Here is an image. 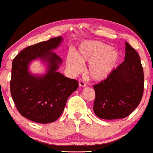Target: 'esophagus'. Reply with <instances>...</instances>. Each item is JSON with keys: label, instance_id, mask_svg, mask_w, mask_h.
<instances>
[{"label": "esophagus", "instance_id": "obj_1", "mask_svg": "<svg viewBox=\"0 0 153 153\" xmlns=\"http://www.w3.org/2000/svg\"><path fill=\"white\" fill-rule=\"evenodd\" d=\"M79 86H80V87H86V84L85 83V82L83 80H79Z\"/></svg>", "mask_w": 153, "mask_h": 153}]
</instances>
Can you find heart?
Returning <instances> with one entry per match:
<instances>
[{
    "mask_svg": "<svg viewBox=\"0 0 153 153\" xmlns=\"http://www.w3.org/2000/svg\"><path fill=\"white\" fill-rule=\"evenodd\" d=\"M120 54L118 50L97 40L82 43L76 56L69 54L66 60L68 68L74 74L82 71V63L90 62L88 73L94 80L108 78L118 64Z\"/></svg>",
    "mask_w": 153,
    "mask_h": 153,
    "instance_id": "heart-1",
    "label": "heart"
}]
</instances>
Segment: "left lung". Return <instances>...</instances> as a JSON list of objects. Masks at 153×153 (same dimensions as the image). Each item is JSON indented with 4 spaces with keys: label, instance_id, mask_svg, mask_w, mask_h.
I'll use <instances>...</instances> for the list:
<instances>
[{
    "label": "left lung",
    "instance_id": "1",
    "mask_svg": "<svg viewBox=\"0 0 153 153\" xmlns=\"http://www.w3.org/2000/svg\"><path fill=\"white\" fill-rule=\"evenodd\" d=\"M93 88V111L101 119L124 118L138 106L144 90V74L138 53L129 43L126 42L124 61Z\"/></svg>",
    "mask_w": 153,
    "mask_h": 153
}]
</instances>
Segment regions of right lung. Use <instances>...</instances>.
Masks as SVG:
<instances>
[{"mask_svg": "<svg viewBox=\"0 0 153 153\" xmlns=\"http://www.w3.org/2000/svg\"><path fill=\"white\" fill-rule=\"evenodd\" d=\"M62 40L59 36L25 48L13 60L12 98L22 116L33 122L45 124L56 121L63 112L68 97L78 88L77 80L58 72L62 61L53 51ZM35 59L47 65L45 74L33 75L29 71Z\"/></svg>", "mask_w": 153, "mask_h": 153, "instance_id": "right-lung-1", "label": "right lung"}]
</instances>
